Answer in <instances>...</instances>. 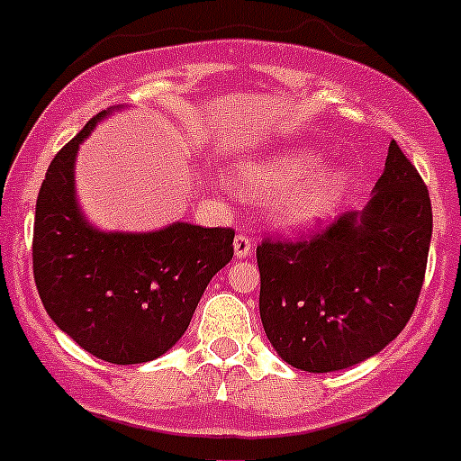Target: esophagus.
<instances>
[{
  "label": "esophagus",
  "instance_id": "1",
  "mask_svg": "<svg viewBox=\"0 0 461 461\" xmlns=\"http://www.w3.org/2000/svg\"><path fill=\"white\" fill-rule=\"evenodd\" d=\"M252 252V239L248 234H236L234 239V254L236 258H245Z\"/></svg>",
  "mask_w": 461,
  "mask_h": 461
}]
</instances>
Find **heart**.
<instances>
[{
  "mask_svg": "<svg viewBox=\"0 0 461 461\" xmlns=\"http://www.w3.org/2000/svg\"><path fill=\"white\" fill-rule=\"evenodd\" d=\"M320 164L317 150L284 149L240 167L234 182L252 198L279 195L275 203L276 221L284 227H306L320 221L347 186L342 168L317 171Z\"/></svg>",
  "mask_w": 461,
  "mask_h": 461,
  "instance_id": "obj_1",
  "label": "heart"
}]
</instances>
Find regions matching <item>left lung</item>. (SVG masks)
Instances as JSON below:
<instances>
[{"instance_id": "left-lung-1", "label": "left lung", "mask_w": 461, "mask_h": 461, "mask_svg": "<svg viewBox=\"0 0 461 461\" xmlns=\"http://www.w3.org/2000/svg\"><path fill=\"white\" fill-rule=\"evenodd\" d=\"M432 236L430 195L396 141L363 212L299 240L257 248L263 329L276 354L311 374L372 358L419 302Z\"/></svg>"}]
</instances>
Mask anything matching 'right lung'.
Returning a JSON list of instances; mask_svg holds the SVG:
<instances>
[{"instance_id":"right-lung-1","label":"right lung","mask_w":461,"mask_h":461,"mask_svg":"<svg viewBox=\"0 0 461 461\" xmlns=\"http://www.w3.org/2000/svg\"><path fill=\"white\" fill-rule=\"evenodd\" d=\"M107 114L98 112L49 164L35 204L33 276L49 317L78 347L105 363L140 365L185 335L212 276L234 257V230H94L76 204L74 162Z\"/></svg>"}]
</instances>
